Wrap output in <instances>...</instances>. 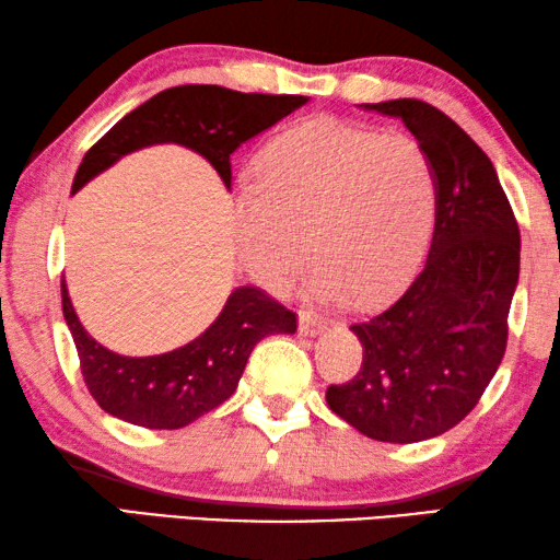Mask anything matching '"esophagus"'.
<instances>
[{"mask_svg":"<svg viewBox=\"0 0 560 560\" xmlns=\"http://www.w3.org/2000/svg\"><path fill=\"white\" fill-rule=\"evenodd\" d=\"M323 329H327V319L307 313V310H300V335L315 337V335L323 332Z\"/></svg>","mask_w":560,"mask_h":560,"instance_id":"1","label":"esophagus"}]
</instances>
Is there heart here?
<instances>
[{"mask_svg":"<svg viewBox=\"0 0 560 560\" xmlns=\"http://www.w3.org/2000/svg\"><path fill=\"white\" fill-rule=\"evenodd\" d=\"M255 178L237 188L235 228L245 262L270 288L298 278L307 235L325 298L377 302L424 260L439 183L415 136L310 118L265 145Z\"/></svg>","mask_w":560,"mask_h":560,"instance_id":"obj_1","label":"heart"}]
</instances>
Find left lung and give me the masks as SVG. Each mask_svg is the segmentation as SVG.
<instances>
[{
    "mask_svg": "<svg viewBox=\"0 0 560 560\" xmlns=\"http://www.w3.org/2000/svg\"><path fill=\"white\" fill-rule=\"evenodd\" d=\"M362 106L401 118L432 155L436 223L409 288L350 327L362 366L350 382L329 384L327 405L364 436L411 444L459 424L497 374L521 233L493 163L462 126L419 98Z\"/></svg>",
    "mask_w": 560,
    "mask_h": 560,
    "instance_id": "left-lung-1",
    "label": "left lung"
}]
</instances>
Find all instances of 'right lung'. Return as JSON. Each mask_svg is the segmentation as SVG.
I'll use <instances>...</instances> for the list:
<instances>
[{
	"label": "right lung",
	"instance_id": "right-lung-1",
	"mask_svg": "<svg viewBox=\"0 0 560 560\" xmlns=\"http://www.w3.org/2000/svg\"><path fill=\"white\" fill-rule=\"evenodd\" d=\"M305 104L307 96L243 94L210 84L166 89L91 145L73 176L71 194L121 155L153 143L194 149L231 188V155L237 145ZM61 310L91 397L112 417L145 429H180L220 407L241 382L253 347L265 335L298 329L292 310L260 288L243 285L233 290L223 313L194 342L166 354L124 357L101 347L81 327L63 280Z\"/></svg>",
	"mask_w": 560,
	"mask_h": 560
}]
</instances>
